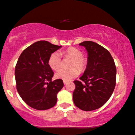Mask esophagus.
Segmentation results:
<instances>
[{
  "label": "esophagus",
  "mask_w": 135,
  "mask_h": 135,
  "mask_svg": "<svg viewBox=\"0 0 135 135\" xmlns=\"http://www.w3.org/2000/svg\"><path fill=\"white\" fill-rule=\"evenodd\" d=\"M67 83H68V82H67V81H65V80H64V81H63V84H64L65 85H66V84H67Z\"/></svg>",
  "instance_id": "esophagus-1"
}]
</instances>
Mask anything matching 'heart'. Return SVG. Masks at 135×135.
<instances>
[{
  "mask_svg": "<svg viewBox=\"0 0 135 135\" xmlns=\"http://www.w3.org/2000/svg\"><path fill=\"white\" fill-rule=\"evenodd\" d=\"M65 56L72 58L70 66L71 69H61L55 74L56 79L68 81L76 77L79 71L83 72L87 66V60L83 57V53L80 50L75 48H69L62 52ZM48 65L51 69L57 70L61 66V55L60 52H54L50 55L48 60Z\"/></svg>",
  "mask_w": 135,
  "mask_h": 135,
  "instance_id": "heart-1",
  "label": "heart"
}]
</instances>
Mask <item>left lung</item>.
Masks as SVG:
<instances>
[{"mask_svg": "<svg viewBox=\"0 0 135 135\" xmlns=\"http://www.w3.org/2000/svg\"><path fill=\"white\" fill-rule=\"evenodd\" d=\"M79 45L85 47L88 57L81 81H74L73 100L80 109L93 111L103 106L111 97L116 85V67L111 55L103 46L90 41Z\"/></svg>", "mask_w": 135, "mask_h": 135, "instance_id": "1", "label": "left lung"}]
</instances>
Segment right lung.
Segmentation results:
<instances>
[{
    "mask_svg": "<svg viewBox=\"0 0 135 135\" xmlns=\"http://www.w3.org/2000/svg\"><path fill=\"white\" fill-rule=\"evenodd\" d=\"M61 47L39 41L26 48L18 58L15 68L16 89L22 100L35 109H48L57 102L63 82L61 79L51 80L54 73L48 60Z\"/></svg>",
    "mask_w": 135,
    "mask_h": 135,
    "instance_id": "right-lung-1",
    "label": "right lung"
}]
</instances>
